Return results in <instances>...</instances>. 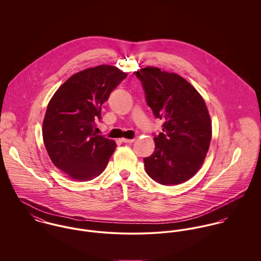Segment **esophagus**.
Returning a JSON list of instances; mask_svg holds the SVG:
<instances>
[{
    "label": "esophagus",
    "instance_id": "34e87169",
    "mask_svg": "<svg viewBox=\"0 0 261 261\" xmlns=\"http://www.w3.org/2000/svg\"><path fill=\"white\" fill-rule=\"evenodd\" d=\"M121 142L124 143V144H132L135 142V139H125V138H122L121 139Z\"/></svg>",
    "mask_w": 261,
    "mask_h": 261
}]
</instances>
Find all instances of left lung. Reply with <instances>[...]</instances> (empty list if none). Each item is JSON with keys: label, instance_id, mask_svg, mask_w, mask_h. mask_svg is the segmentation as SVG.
<instances>
[{"label": "left lung", "instance_id": "8db88e82", "mask_svg": "<svg viewBox=\"0 0 261 261\" xmlns=\"http://www.w3.org/2000/svg\"><path fill=\"white\" fill-rule=\"evenodd\" d=\"M148 106L165 122L154 137V150L144 159L146 172L162 185H179L202 167L208 152L212 123L205 100L182 76L148 66L136 71Z\"/></svg>", "mask_w": 261, "mask_h": 261}]
</instances>
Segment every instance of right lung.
<instances>
[{
  "label": "right lung",
  "instance_id": "1",
  "mask_svg": "<svg viewBox=\"0 0 261 261\" xmlns=\"http://www.w3.org/2000/svg\"><path fill=\"white\" fill-rule=\"evenodd\" d=\"M126 73L98 65L68 78L50 99L42 135L50 160L67 177L86 182L106 169L116 144L95 134L101 106Z\"/></svg>",
  "mask_w": 261,
  "mask_h": 261
}]
</instances>
